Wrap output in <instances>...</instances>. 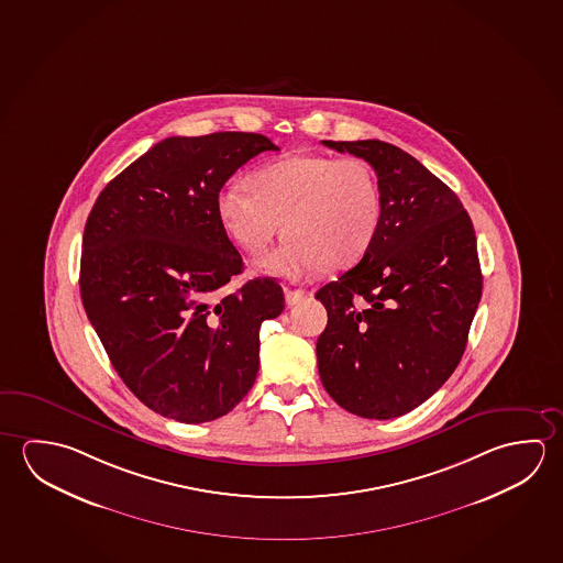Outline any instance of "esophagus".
<instances>
[{"instance_id": "34e87169", "label": "esophagus", "mask_w": 563, "mask_h": 563, "mask_svg": "<svg viewBox=\"0 0 563 563\" xmlns=\"http://www.w3.org/2000/svg\"><path fill=\"white\" fill-rule=\"evenodd\" d=\"M286 305L296 306L298 302H302L306 298L305 290H286L285 292Z\"/></svg>"}]
</instances>
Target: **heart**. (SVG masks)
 Wrapping results in <instances>:
<instances>
[{"label": "heart", "instance_id": "b5f03b06", "mask_svg": "<svg viewBox=\"0 0 563 563\" xmlns=\"http://www.w3.org/2000/svg\"><path fill=\"white\" fill-rule=\"evenodd\" d=\"M218 222L240 250L258 253L280 230L277 250L257 267L286 280H305L323 265L357 263L377 238L383 192L361 158L290 155L258 166L245 186H223L216 196Z\"/></svg>", "mask_w": 563, "mask_h": 563}]
</instances>
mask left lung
Segmentation results:
<instances>
[{
    "instance_id": "left-lung-1",
    "label": "left lung",
    "mask_w": 563,
    "mask_h": 563,
    "mask_svg": "<svg viewBox=\"0 0 563 563\" xmlns=\"http://www.w3.org/2000/svg\"><path fill=\"white\" fill-rule=\"evenodd\" d=\"M323 145L375 168L383 218L360 263L316 292L328 310L318 371L351 415L397 418L460 365L483 290L475 230L455 192L402 148L378 139Z\"/></svg>"
}]
</instances>
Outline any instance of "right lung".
I'll use <instances>...</instances> for the list:
<instances>
[{"instance_id": "add662e5", "label": "right lung", "mask_w": 563, "mask_h": 563, "mask_svg": "<svg viewBox=\"0 0 563 563\" xmlns=\"http://www.w3.org/2000/svg\"><path fill=\"white\" fill-rule=\"evenodd\" d=\"M277 145L258 133L168 137L103 188L84 228L80 296L113 369L161 416L210 422L258 371V328L285 310L275 278L243 271L216 216L230 176Z\"/></svg>"}]
</instances>
